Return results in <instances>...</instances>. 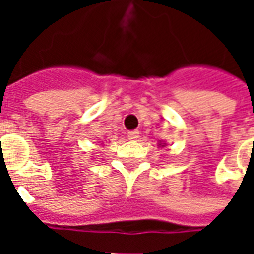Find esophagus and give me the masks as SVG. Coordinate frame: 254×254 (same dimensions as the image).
I'll return each instance as SVG.
<instances>
[{"instance_id": "obj_1", "label": "esophagus", "mask_w": 254, "mask_h": 254, "mask_svg": "<svg viewBox=\"0 0 254 254\" xmlns=\"http://www.w3.org/2000/svg\"><path fill=\"white\" fill-rule=\"evenodd\" d=\"M127 137H129V140H137L140 137V132L138 130H130V132H127Z\"/></svg>"}]
</instances>
